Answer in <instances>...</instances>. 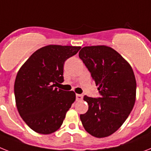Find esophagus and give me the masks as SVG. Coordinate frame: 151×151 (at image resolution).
Wrapping results in <instances>:
<instances>
[{"label":"esophagus","mask_w":151,"mask_h":151,"mask_svg":"<svg viewBox=\"0 0 151 151\" xmlns=\"http://www.w3.org/2000/svg\"><path fill=\"white\" fill-rule=\"evenodd\" d=\"M83 99V95L81 94H76V100L78 101H81Z\"/></svg>","instance_id":"1"}]
</instances>
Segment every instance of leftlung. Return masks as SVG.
<instances>
[{"instance_id":"obj_1","label":"left lung","mask_w":151,"mask_h":151,"mask_svg":"<svg viewBox=\"0 0 151 151\" xmlns=\"http://www.w3.org/2000/svg\"><path fill=\"white\" fill-rule=\"evenodd\" d=\"M79 57L101 95L99 98L84 96L89 107L80 118L87 133L106 137L122 126L132 111L136 101L135 76L128 62L108 46L84 47Z\"/></svg>"}]
</instances>
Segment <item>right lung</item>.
Here are the masks:
<instances>
[{
    "label": "right lung",
    "instance_id": "add662e5",
    "mask_svg": "<svg viewBox=\"0 0 151 151\" xmlns=\"http://www.w3.org/2000/svg\"><path fill=\"white\" fill-rule=\"evenodd\" d=\"M81 47L50 44L40 48L25 61L14 82L15 102L27 126L41 134H50L61 127L72 104L73 91L58 89L64 82V64Z\"/></svg>",
    "mask_w": 151,
    "mask_h": 151
}]
</instances>
